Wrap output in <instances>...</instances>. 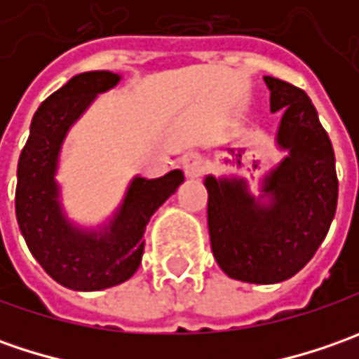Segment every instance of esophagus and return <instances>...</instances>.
<instances>
[{
  "label": "esophagus",
  "instance_id": "1",
  "mask_svg": "<svg viewBox=\"0 0 359 359\" xmlns=\"http://www.w3.org/2000/svg\"><path fill=\"white\" fill-rule=\"evenodd\" d=\"M182 165H184V172H186L187 177H200L203 170H205V165H203V159H201L200 154H196V151H191V154H186L184 159H182Z\"/></svg>",
  "mask_w": 359,
  "mask_h": 359
}]
</instances>
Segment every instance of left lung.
Instances as JSON below:
<instances>
[{
	"mask_svg": "<svg viewBox=\"0 0 359 359\" xmlns=\"http://www.w3.org/2000/svg\"><path fill=\"white\" fill-rule=\"evenodd\" d=\"M269 109L280 111L283 156L250 191L241 175H205L208 228L222 271L245 283H280L310 262L338 205L336 156L318 111L292 83L264 77Z\"/></svg>",
	"mask_w": 359,
	"mask_h": 359,
	"instance_id": "left-lung-1",
	"label": "left lung"
}]
</instances>
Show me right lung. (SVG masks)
I'll return each instance as SVG.
<instances>
[{"instance_id": "right-lung-1", "label": "right lung", "mask_w": 359, "mask_h": 359, "mask_svg": "<svg viewBox=\"0 0 359 359\" xmlns=\"http://www.w3.org/2000/svg\"><path fill=\"white\" fill-rule=\"evenodd\" d=\"M119 74L100 69L72 77L35 111L18 163L15 215L39 266L63 287L100 292L128 282L144 255L149 217L184 184V172L147 180L133 175L119 205L97 226L74 222L57 182L63 142L100 93L114 90Z\"/></svg>"}]
</instances>
